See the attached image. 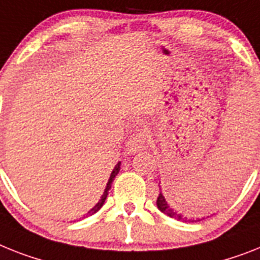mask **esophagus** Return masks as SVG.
Returning <instances> with one entry per match:
<instances>
[{
	"label": "esophagus",
	"instance_id": "1",
	"mask_svg": "<svg viewBox=\"0 0 260 260\" xmlns=\"http://www.w3.org/2000/svg\"><path fill=\"white\" fill-rule=\"evenodd\" d=\"M146 141H147V137H146L145 132H137L135 134H133L128 141L126 142V150H127L130 154H134L139 150L145 149Z\"/></svg>",
	"mask_w": 260,
	"mask_h": 260
}]
</instances>
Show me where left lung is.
Instances as JSON below:
<instances>
[{
  "label": "left lung",
  "mask_w": 260,
  "mask_h": 260,
  "mask_svg": "<svg viewBox=\"0 0 260 260\" xmlns=\"http://www.w3.org/2000/svg\"><path fill=\"white\" fill-rule=\"evenodd\" d=\"M156 206H158V209L164 212V214L171 216V218H174V219L182 220V222H186V220H187V222H194V219H192L191 216L188 215L187 212H183L182 210H178L177 207L174 206L173 201H171L170 198V194H169V191H167V188H165L164 190V194H162V192L159 194V197H158V199H156ZM198 220L201 219L198 218L195 222H198Z\"/></svg>",
  "instance_id": "1"
}]
</instances>
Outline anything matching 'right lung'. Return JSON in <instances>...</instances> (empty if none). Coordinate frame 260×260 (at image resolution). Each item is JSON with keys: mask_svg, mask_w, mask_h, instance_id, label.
<instances>
[{"mask_svg": "<svg viewBox=\"0 0 260 260\" xmlns=\"http://www.w3.org/2000/svg\"><path fill=\"white\" fill-rule=\"evenodd\" d=\"M119 170H121V162H118V164H117V166H115V167H114V170H113V173H111V175H110V179H109V182H107V184H106V188H105L104 195H102V197H101L100 202L96 203V205L94 206L93 209H91V210H90L89 212H87V214H86V216H89V215H93V214H95V212L98 211V210H100L101 207H102V206H104L105 201H106V197H107V195H109V191H110V188H111V183H113V181H114L115 175H117V174L119 173Z\"/></svg>", "mask_w": 260, "mask_h": 260, "instance_id": "right-lung-1", "label": "right lung"}]
</instances>
